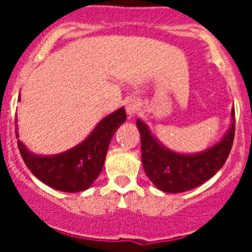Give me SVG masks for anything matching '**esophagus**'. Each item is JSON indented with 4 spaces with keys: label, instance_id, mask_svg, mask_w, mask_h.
<instances>
[{
    "label": "esophagus",
    "instance_id": "34e87169",
    "mask_svg": "<svg viewBox=\"0 0 252 252\" xmlns=\"http://www.w3.org/2000/svg\"><path fill=\"white\" fill-rule=\"evenodd\" d=\"M137 111H139V104H137V102L135 99H131V101H128L126 103V112L130 116H133Z\"/></svg>",
    "mask_w": 252,
    "mask_h": 252
}]
</instances>
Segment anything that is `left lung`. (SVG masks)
<instances>
[{
	"mask_svg": "<svg viewBox=\"0 0 252 252\" xmlns=\"http://www.w3.org/2000/svg\"><path fill=\"white\" fill-rule=\"evenodd\" d=\"M231 127L223 139L206 151L183 155L164 148L155 140L141 120L136 125L141 137L142 166L149 179L160 190L182 193L201 186L223 166L235 137V110L231 112Z\"/></svg>",
	"mask_w": 252,
	"mask_h": 252,
	"instance_id": "8db88e82",
	"label": "left lung"
}]
</instances>
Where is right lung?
Here are the masks:
<instances>
[{
	"label": "right lung",
	"instance_id": "right-lung-1",
	"mask_svg": "<svg viewBox=\"0 0 252 252\" xmlns=\"http://www.w3.org/2000/svg\"><path fill=\"white\" fill-rule=\"evenodd\" d=\"M125 120V108L115 111L104 117L83 142L59 155H34L21 141H17V146L26 166L37 179L57 190L77 193L90 188L97 179L113 133Z\"/></svg>",
	"mask_w": 252,
	"mask_h": 252
}]
</instances>
